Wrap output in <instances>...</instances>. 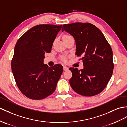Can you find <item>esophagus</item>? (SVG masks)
Wrapping results in <instances>:
<instances>
[{"label":"esophagus","mask_w":127,"mask_h":127,"mask_svg":"<svg viewBox=\"0 0 127 127\" xmlns=\"http://www.w3.org/2000/svg\"><path fill=\"white\" fill-rule=\"evenodd\" d=\"M63 69H64V71H66V70H69V68H68V67H66V66H63Z\"/></svg>","instance_id":"34e87169"}]
</instances>
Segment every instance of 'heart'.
Masks as SVG:
<instances>
[{
	"instance_id": "obj_1",
	"label": "heart",
	"mask_w": 127,
	"mask_h": 127,
	"mask_svg": "<svg viewBox=\"0 0 127 127\" xmlns=\"http://www.w3.org/2000/svg\"><path fill=\"white\" fill-rule=\"evenodd\" d=\"M70 37V36H69V35H64L63 36V39H65V38H68V37ZM63 61H64V62H65L66 61V59H65V57H64L63 58Z\"/></svg>"
}]
</instances>
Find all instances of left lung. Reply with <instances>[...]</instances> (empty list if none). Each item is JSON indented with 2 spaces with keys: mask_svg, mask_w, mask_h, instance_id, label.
<instances>
[{
  "mask_svg": "<svg viewBox=\"0 0 127 127\" xmlns=\"http://www.w3.org/2000/svg\"><path fill=\"white\" fill-rule=\"evenodd\" d=\"M65 31L76 41V55L82 56L84 69L70 67V84L72 89L85 96L97 95L105 88L114 69L113 51L102 32L90 23L64 24Z\"/></svg>",
  "mask_w": 127,
  "mask_h": 127,
  "instance_id": "left-lung-1",
  "label": "left lung"
}]
</instances>
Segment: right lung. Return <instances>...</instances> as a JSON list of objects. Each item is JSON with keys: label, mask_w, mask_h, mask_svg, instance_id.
Returning <instances> with one entry per match:
<instances>
[{"label": "right lung", "mask_w": 127, "mask_h": 127, "mask_svg": "<svg viewBox=\"0 0 127 127\" xmlns=\"http://www.w3.org/2000/svg\"><path fill=\"white\" fill-rule=\"evenodd\" d=\"M62 25H38L27 31L18 40L11 67L16 84L23 95L32 100L51 95L63 72L60 64L48 67L43 63Z\"/></svg>", "instance_id": "right-lung-1"}]
</instances>
